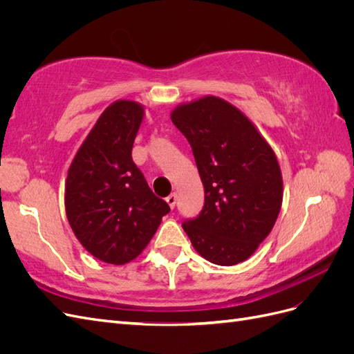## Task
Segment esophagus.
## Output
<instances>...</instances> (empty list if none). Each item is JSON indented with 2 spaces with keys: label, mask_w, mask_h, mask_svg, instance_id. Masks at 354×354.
Wrapping results in <instances>:
<instances>
[{
  "label": "esophagus",
  "mask_w": 354,
  "mask_h": 354,
  "mask_svg": "<svg viewBox=\"0 0 354 354\" xmlns=\"http://www.w3.org/2000/svg\"><path fill=\"white\" fill-rule=\"evenodd\" d=\"M167 203L169 205V208L173 209V208L176 207V203H177V195H176V194H171V195L167 198Z\"/></svg>",
  "instance_id": "1"
}]
</instances>
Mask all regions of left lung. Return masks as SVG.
Segmentation results:
<instances>
[{"instance_id":"obj_1","label":"left lung","mask_w":354,"mask_h":354,"mask_svg":"<svg viewBox=\"0 0 354 354\" xmlns=\"http://www.w3.org/2000/svg\"><path fill=\"white\" fill-rule=\"evenodd\" d=\"M171 121L185 134L205 190L199 216L183 229L203 259L248 260L279 216L283 181L272 146L243 112L216 95L181 103Z\"/></svg>"}]
</instances>
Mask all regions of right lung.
<instances>
[{"mask_svg":"<svg viewBox=\"0 0 354 354\" xmlns=\"http://www.w3.org/2000/svg\"><path fill=\"white\" fill-rule=\"evenodd\" d=\"M145 106L116 100L80 146L65 183L66 217L75 236L95 259L115 266L143 252L169 212L131 158Z\"/></svg>","mask_w":354,"mask_h":354,"instance_id":"right-lung-1","label":"right lung"}]
</instances>
